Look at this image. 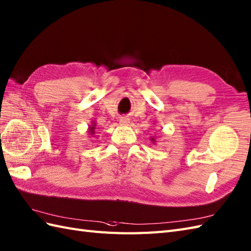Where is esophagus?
<instances>
[{"label": "esophagus", "instance_id": "34e87169", "mask_svg": "<svg viewBox=\"0 0 251 251\" xmlns=\"http://www.w3.org/2000/svg\"><path fill=\"white\" fill-rule=\"evenodd\" d=\"M119 122H120V124H121V125H124V126H126V125H128V124L130 123V122H129V119H128L127 117H121Z\"/></svg>", "mask_w": 251, "mask_h": 251}]
</instances>
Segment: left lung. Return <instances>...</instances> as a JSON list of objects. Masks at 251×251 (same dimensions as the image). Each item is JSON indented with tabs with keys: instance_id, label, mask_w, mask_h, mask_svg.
Segmentation results:
<instances>
[{
	"instance_id": "8db88e82",
	"label": "left lung",
	"mask_w": 251,
	"mask_h": 251,
	"mask_svg": "<svg viewBox=\"0 0 251 251\" xmlns=\"http://www.w3.org/2000/svg\"><path fill=\"white\" fill-rule=\"evenodd\" d=\"M151 141L152 143H156V140H155V138H153V137H151Z\"/></svg>"
}]
</instances>
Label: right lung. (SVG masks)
<instances>
[{
  "mask_svg": "<svg viewBox=\"0 0 251 251\" xmlns=\"http://www.w3.org/2000/svg\"><path fill=\"white\" fill-rule=\"evenodd\" d=\"M95 128H96V122L95 121H92L91 122V125H89L88 127V133L90 134L91 137H98L95 136Z\"/></svg>",
  "mask_w": 251,
  "mask_h": 251,
  "instance_id": "1",
  "label": "right lung"
}]
</instances>
